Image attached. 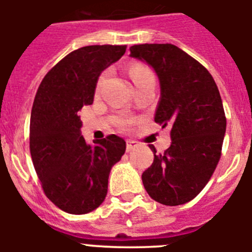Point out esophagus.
<instances>
[{"instance_id":"esophagus-1","label":"esophagus","mask_w":252,"mask_h":252,"mask_svg":"<svg viewBox=\"0 0 252 252\" xmlns=\"http://www.w3.org/2000/svg\"><path fill=\"white\" fill-rule=\"evenodd\" d=\"M136 148H137V142L132 141V140H127V141H126V151H127V153L135 150Z\"/></svg>"}]
</instances>
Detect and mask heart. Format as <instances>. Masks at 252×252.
I'll return each mask as SVG.
<instances>
[{"mask_svg": "<svg viewBox=\"0 0 252 252\" xmlns=\"http://www.w3.org/2000/svg\"><path fill=\"white\" fill-rule=\"evenodd\" d=\"M130 75H131V78H132V81H133V83H135V84L139 83V82H141V81H144V79H145V78H148V77H154L153 72H151L150 69H149L148 66H145V65H141V64H135V65L131 66V68H130ZM106 77H107V73H103V74H102V77L99 78L98 88L101 87V84L104 82ZM130 122H131L130 119H121V120H120V125H121V126H127Z\"/></svg>", "mask_w": 252, "mask_h": 252, "instance_id": "b5f03b06", "label": "heart"}]
</instances>
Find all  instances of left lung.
<instances>
[{"mask_svg":"<svg viewBox=\"0 0 252 252\" xmlns=\"http://www.w3.org/2000/svg\"><path fill=\"white\" fill-rule=\"evenodd\" d=\"M131 57L153 66L160 81L155 122L170 126L171 145L154 153L142 183L154 201L179 206L201 193L222 154L226 116L220 91L199 62L173 44H140Z\"/></svg>","mask_w":252,"mask_h":252,"instance_id":"left-lung-1","label":"left lung"}]
</instances>
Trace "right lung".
Segmentation results:
<instances>
[{
  "label": "right lung",
  "instance_id": "right-lung-1",
  "mask_svg": "<svg viewBox=\"0 0 252 252\" xmlns=\"http://www.w3.org/2000/svg\"><path fill=\"white\" fill-rule=\"evenodd\" d=\"M126 45H90L69 53L44 77L30 119V154L43 190L58 208L84 215L107 195L108 175L126 142L116 135L88 145L78 111L94 98L98 77Z\"/></svg>",
  "mask_w": 252,
  "mask_h": 252
}]
</instances>
